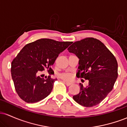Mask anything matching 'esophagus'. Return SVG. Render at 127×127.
<instances>
[{
    "label": "esophagus",
    "mask_w": 127,
    "mask_h": 127,
    "mask_svg": "<svg viewBox=\"0 0 127 127\" xmlns=\"http://www.w3.org/2000/svg\"><path fill=\"white\" fill-rule=\"evenodd\" d=\"M63 82L64 83V84L66 85L67 86H70L72 85V83H70V82H65V81H63Z\"/></svg>",
    "instance_id": "1"
}]
</instances>
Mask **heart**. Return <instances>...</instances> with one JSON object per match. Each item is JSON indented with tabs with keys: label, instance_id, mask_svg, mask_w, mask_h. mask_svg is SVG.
I'll list each match as a JSON object with an SVG mask.
<instances>
[{
	"label": "heart",
	"instance_id": "obj_1",
	"mask_svg": "<svg viewBox=\"0 0 127 127\" xmlns=\"http://www.w3.org/2000/svg\"><path fill=\"white\" fill-rule=\"evenodd\" d=\"M59 77L60 78H62V79L64 80V81H69L72 79L73 76L71 73L65 72V73H63L60 74V75H59Z\"/></svg>",
	"mask_w": 127,
	"mask_h": 127
}]
</instances>
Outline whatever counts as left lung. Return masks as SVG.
Masks as SVG:
<instances>
[{
	"instance_id": "obj_1",
	"label": "left lung",
	"mask_w": 127,
	"mask_h": 127,
	"mask_svg": "<svg viewBox=\"0 0 127 127\" xmlns=\"http://www.w3.org/2000/svg\"><path fill=\"white\" fill-rule=\"evenodd\" d=\"M67 49L79 59L76 76L89 81L86 87L79 84L80 93L73 98L85 107L97 105L112 91L118 78L116 58L101 41L93 37L74 42Z\"/></svg>"
}]
</instances>
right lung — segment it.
Listing matches in <instances>:
<instances>
[{"label": "right lung", "mask_w": 127, "mask_h": 127, "mask_svg": "<svg viewBox=\"0 0 127 127\" xmlns=\"http://www.w3.org/2000/svg\"><path fill=\"white\" fill-rule=\"evenodd\" d=\"M72 42L40 39L23 47L11 64V76L19 97L28 103L38 102L51 92L56 79H45L39 75L46 70L52 74L51 66L61 52Z\"/></svg>", "instance_id": "1"}]
</instances>
